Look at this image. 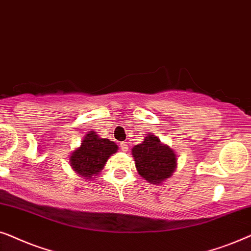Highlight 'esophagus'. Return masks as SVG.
I'll use <instances>...</instances> for the list:
<instances>
[{"label":"esophagus","instance_id":"esophagus-1","mask_svg":"<svg viewBox=\"0 0 251 251\" xmlns=\"http://www.w3.org/2000/svg\"><path fill=\"white\" fill-rule=\"evenodd\" d=\"M120 148L123 151H127L128 150V143L127 142H120Z\"/></svg>","mask_w":251,"mask_h":251}]
</instances>
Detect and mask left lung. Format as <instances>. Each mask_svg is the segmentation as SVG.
I'll use <instances>...</instances> for the list:
<instances>
[{"mask_svg": "<svg viewBox=\"0 0 251 251\" xmlns=\"http://www.w3.org/2000/svg\"><path fill=\"white\" fill-rule=\"evenodd\" d=\"M132 155L139 175L156 185L171 178L176 169L175 151L153 134H147L145 141L133 147Z\"/></svg>", "mask_w": 251, "mask_h": 251, "instance_id": "1", "label": "left lung"}]
</instances>
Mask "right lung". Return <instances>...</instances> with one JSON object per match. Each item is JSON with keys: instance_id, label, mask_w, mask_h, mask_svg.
I'll return each instance as SVG.
<instances>
[{"instance_id": "obj_1", "label": "right lung", "mask_w": 251, "mask_h": 251, "mask_svg": "<svg viewBox=\"0 0 251 251\" xmlns=\"http://www.w3.org/2000/svg\"><path fill=\"white\" fill-rule=\"evenodd\" d=\"M117 150L118 146L115 142L100 138L92 129L83 138L79 148L72 151L70 164L82 178H95L104 168L109 157L116 153Z\"/></svg>"}]
</instances>
